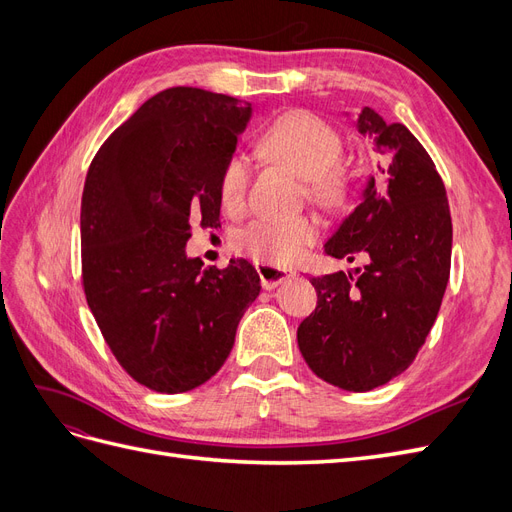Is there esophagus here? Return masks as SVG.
I'll use <instances>...</instances> for the list:
<instances>
[{
    "mask_svg": "<svg viewBox=\"0 0 512 512\" xmlns=\"http://www.w3.org/2000/svg\"><path fill=\"white\" fill-rule=\"evenodd\" d=\"M256 271L260 275L262 288H267V290L280 286L282 282L290 280V277L294 275L292 271H286V269H280V267H271V265H256Z\"/></svg>",
    "mask_w": 512,
    "mask_h": 512,
    "instance_id": "esophagus-1",
    "label": "esophagus"
}]
</instances>
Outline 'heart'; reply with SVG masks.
Masks as SVG:
<instances>
[{"label": "heart", "instance_id": "obj_1", "mask_svg": "<svg viewBox=\"0 0 512 512\" xmlns=\"http://www.w3.org/2000/svg\"><path fill=\"white\" fill-rule=\"evenodd\" d=\"M260 149L269 158L288 164L303 177L307 196L324 207H342L352 194V177L339 164L342 136L309 111H288L273 119L260 134ZM252 166L243 153L230 156L220 175V198L226 209L243 205L250 188ZM320 235V222L312 215L299 218H275L260 215L232 235L237 254L252 258L260 265L290 267Z\"/></svg>", "mask_w": 512, "mask_h": 512}]
</instances>
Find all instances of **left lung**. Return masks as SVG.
<instances>
[{
	"label": "left lung",
	"mask_w": 512,
	"mask_h": 512,
	"mask_svg": "<svg viewBox=\"0 0 512 512\" xmlns=\"http://www.w3.org/2000/svg\"><path fill=\"white\" fill-rule=\"evenodd\" d=\"M356 130L374 143L378 173L324 250L369 262L356 275L312 277L318 305L297 342L318 378L363 393L406 371L423 348L451 275L453 224L436 164L404 123L365 106Z\"/></svg>",
	"instance_id": "1"
}]
</instances>
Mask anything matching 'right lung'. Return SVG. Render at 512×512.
<instances>
[{
	"label": "right lung",
	"mask_w": 512,
	"mask_h": 512,
	"mask_svg": "<svg viewBox=\"0 0 512 512\" xmlns=\"http://www.w3.org/2000/svg\"><path fill=\"white\" fill-rule=\"evenodd\" d=\"M252 106L198 87L149 98L91 160L81 200L87 305L130 378L175 395L215 376L260 292L250 262L185 256L192 222L218 228L220 175Z\"/></svg>",
	"instance_id": "obj_1"
}]
</instances>
